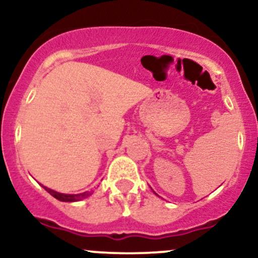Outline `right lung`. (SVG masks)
<instances>
[{"label": "right lung", "mask_w": 258, "mask_h": 258, "mask_svg": "<svg viewBox=\"0 0 258 258\" xmlns=\"http://www.w3.org/2000/svg\"><path fill=\"white\" fill-rule=\"evenodd\" d=\"M47 192L53 196L55 198H57L58 201H62V202H76V201H81L83 198L88 197L90 195V192H83V194H78V195H66V194H60V192H56L53 189L45 187Z\"/></svg>", "instance_id": "right-lung-1"}]
</instances>
